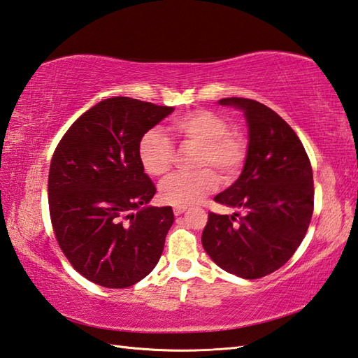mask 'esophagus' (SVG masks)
Segmentation results:
<instances>
[{"mask_svg":"<svg viewBox=\"0 0 358 358\" xmlns=\"http://www.w3.org/2000/svg\"><path fill=\"white\" fill-rule=\"evenodd\" d=\"M186 212V207H173V215L180 216Z\"/></svg>","mask_w":358,"mask_h":358,"instance_id":"1","label":"esophagus"}]
</instances>
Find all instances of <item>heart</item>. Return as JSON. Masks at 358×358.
<instances>
[{"instance_id":"heart-1","label":"heart","mask_w":358,"mask_h":358,"mask_svg":"<svg viewBox=\"0 0 358 358\" xmlns=\"http://www.w3.org/2000/svg\"><path fill=\"white\" fill-rule=\"evenodd\" d=\"M171 130L182 142L199 146L196 168H213L224 180H230L239 172L246 152L245 141L241 134L228 131V122L222 116L196 110L173 119ZM137 155L148 176L163 177L172 166L173 146L160 130L152 128L141 137ZM215 187V172L201 169L171 176L160 185L159 195L169 206L186 207L208 195Z\"/></svg>"}]
</instances>
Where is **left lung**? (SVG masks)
I'll return each instance as SVG.
<instances>
[{
	"instance_id": "1",
	"label": "left lung",
	"mask_w": 358,
	"mask_h": 358,
	"mask_svg": "<svg viewBox=\"0 0 358 358\" xmlns=\"http://www.w3.org/2000/svg\"><path fill=\"white\" fill-rule=\"evenodd\" d=\"M243 112L248 151L236 182L215 201L245 215L208 213L201 242L219 268L245 280L280 269L301 245L313 215V171L299 137L259 101L222 98Z\"/></svg>"
}]
</instances>
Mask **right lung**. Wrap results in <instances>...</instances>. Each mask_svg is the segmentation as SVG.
<instances>
[{
  "mask_svg": "<svg viewBox=\"0 0 358 358\" xmlns=\"http://www.w3.org/2000/svg\"><path fill=\"white\" fill-rule=\"evenodd\" d=\"M173 112L128 96L89 108L62 137L48 176L50 216L77 272L108 289L130 287L159 263L173 224L137 155L141 137Z\"/></svg>",
  "mask_w": 358,
  "mask_h": 358,
  "instance_id": "add662e5",
  "label": "right lung"
}]
</instances>
